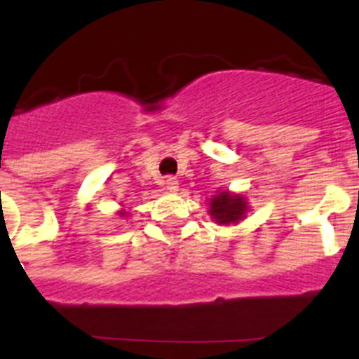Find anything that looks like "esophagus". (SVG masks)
<instances>
[{
	"mask_svg": "<svg viewBox=\"0 0 359 359\" xmlns=\"http://www.w3.org/2000/svg\"><path fill=\"white\" fill-rule=\"evenodd\" d=\"M177 185H180V183H177L176 177L169 176V177H167V180H165V187H167V190H170V192L177 190Z\"/></svg>",
	"mask_w": 359,
	"mask_h": 359,
	"instance_id": "esophagus-1",
	"label": "esophagus"
}]
</instances>
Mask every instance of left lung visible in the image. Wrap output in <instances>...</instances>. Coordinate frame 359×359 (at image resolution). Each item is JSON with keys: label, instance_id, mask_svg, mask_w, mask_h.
Listing matches in <instances>:
<instances>
[{"label": "left lung", "instance_id": "8db88e82", "mask_svg": "<svg viewBox=\"0 0 359 359\" xmlns=\"http://www.w3.org/2000/svg\"><path fill=\"white\" fill-rule=\"evenodd\" d=\"M248 210V203L243 196L230 194V192H219L217 196L210 199V210L208 214L212 215L217 224H231L239 223Z\"/></svg>", "mask_w": 359, "mask_h": 359}]
</instances>
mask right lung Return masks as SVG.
Masks as SVG:
<instances>
[{"instance_id":"right-lung-1","label":"right lung","mask_w":359,"mask_h":359,"mask_svg":"<svg viewBox=\"0 0 359 359\" xmlns=\"http://www.w3.org/2000/svg\"><path fill=\"white\" fill-rule=\"evenodd\" d=\"M123 214H126V212H120V215H123Z\"/></svg>"}]
</instances>
